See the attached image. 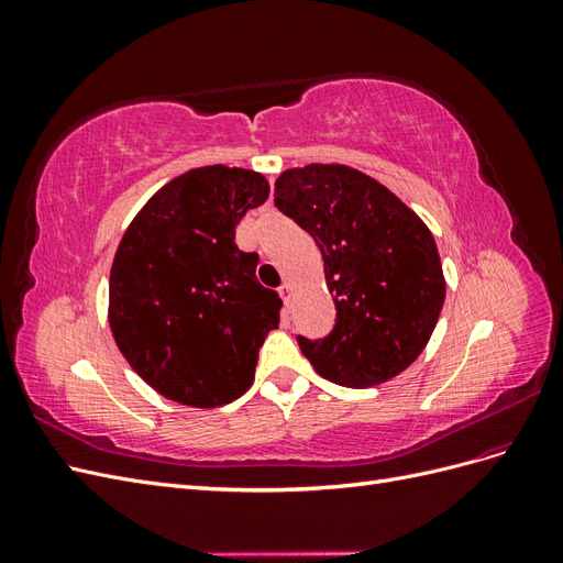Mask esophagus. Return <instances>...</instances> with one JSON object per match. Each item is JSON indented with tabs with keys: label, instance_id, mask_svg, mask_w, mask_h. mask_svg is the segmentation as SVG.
Masks as SVG:
<instances>
[{
	"label": "esophagus",
	"instance_id": "34e87169",
	"mask_svg": "<svg viewBox=\"0 0 563 563\" xmlns=\"http://www.w3.org/2000/svg\"><path fill=\"white\" fill-rule=\"evenodd\" d=\"M279 296L284 300L286 308H291V300H294V286L291 284H282L279 286Z\"/></svg>",
	"mask_w": 563,
	"mask_h": 563
}]
</instances>
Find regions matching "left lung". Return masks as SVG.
<instances>
[{
  "instance_id": "obj_1",
  "label": "left lung",
  "mask_w": 563,
  "mask_h": 563,
  "mask_svg": "<svg viewBox=\"0 0 563 563\" xmlns=\"http://www.w3.org/2000/svg\"><path fill=\"white\" fill-rule=\"evenodd\" d=\"M275 203L319 246L335 327L298 338L321 378L364 389L411 366L437 327L446 279L430 228L383 183L345 164L286 168Z\"/></svg>"
}]
</instances>
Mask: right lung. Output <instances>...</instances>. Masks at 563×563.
I'll return each mask as SVG.
<instances>
[{"mask_svg": "<svg viewBox=\"0 0 563 563\" xmlns=\"http://www.w3.org/2000/svg\"><path fill=\"white\" fill-rule=\"evenodd\" d=\"M269 197L263 174L190 168L129 223L110 269L108 321L119 352L162 397L218 408L251 387L282 298L255 279L258 255L234 244Z\"/></svg>", "mask_w": 563, "mask_h": 563, "instance_id": "1", "label": "right lung"}]
</instances>
